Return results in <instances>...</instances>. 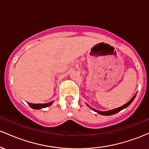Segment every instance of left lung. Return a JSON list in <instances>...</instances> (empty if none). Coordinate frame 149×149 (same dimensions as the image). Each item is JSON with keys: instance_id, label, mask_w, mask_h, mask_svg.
<instances>
[{"instance_id": "left-lung-1", "label": "left lung", "mask_w": 149, "mask_h": 149, "mask_svg": "<svg viewBox=\"0 0 149 149\" xmlns=\"http://www.w3.org/2000/svg\"><path fill=\"white\" fill-rule=\"evenodd\" d=\"M136 95H135L131 99V100L130 101V102H128L127 103H126L125 104V105L122 106V107H119V108H117V109H113V110L108 111H97V110H95V109H92V108L90 107L89 105H88V106L90 108V109H92V110H93L94 111L98 113L101 114V115H104V116H111V115H113V114H116V113H118L119 111H120L123 110V109H125V108H127V107H128V106H129L130 104L132 103V102H133V100H134L135 97H136Z\"/></svg>"}]
</instances>
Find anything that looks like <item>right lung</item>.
<instances>
[{"label": "right lung", "mask_w": 149, "mask_h": 149, "mask_svg": "<svg viewBox=\"0 0 149 149\" xmlns=\"http://www.w3.org/2000/svg\"><path fill=\"white\" fill-rule=\"evenodd\" d=\"M52 102H49V103H47V104H38L28 103V104L30 106L31 108H32V109H43V108L49 107V106H50L51 104H52Z\"/></svg>", "instance_id": "1"}]
</instances>
